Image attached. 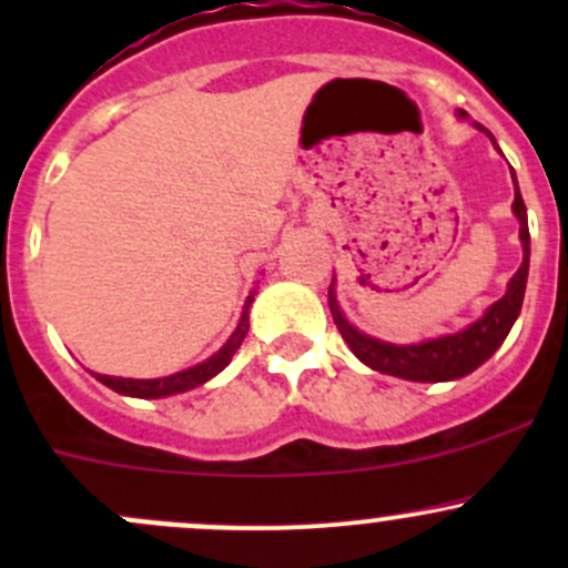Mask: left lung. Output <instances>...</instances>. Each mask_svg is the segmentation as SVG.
Returning a JSON list of instances; mask_svg holds the SVG:
<instances>
[{
	"label": "left lung",
	"mask_w": 568,
	"mask_h": 568,
	"mask_svg": "<svg viewBox=\"0 0 568 568\" xmlns=\"http://www.w3.org/2000/svg\"><path fill=\"white\" fill-rule=\"evenodd\" d=\"M464 114V112H462ZM514 214L519 220V239H523V266L508 283V291L503 300H497L484 318L469 324L464 332L456 335L437 337V341L417 343V346H393V343H382L376 337L363 335L354 329L343 313L337 311L335 294L329 288V311L335 318L337 332L343 341L348 343L354 354L363 359L368 368L379 371V374L400 376L409 382H450L459 376L473 374L478 365H484L491 354L497 352L506 335L511 332L514 321L523 311L525 285H528V263H530V231H528V211H525L523 194L514 192Z\"/></svg>",
	"instance_id": "left-lung-1"
}]
</instances>
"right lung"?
Wrapping results in <instances>:
<instances>
[{
	"mask_svg": "<svg viewBox=\"0 0 568 568\" xmlns=\"http://www.w3.org/2000/svg\"><path fill=\"white\" fill-rule=\"evenodd\" d=\"M250 302H252V296L247 300V305H244L242 321H239V326H236V332L231 335V341H227L225 346L214 354V357L205 359V363L194 365V368H189V371H181V374L162 376V379H120V376H101L99 374V382L101 385L112 387L114 393L134 395V398H162V395L183 393V390H192V387L203 385V382H209L211 376H216L227 363H231L233 354L239 352L242 341L247 337Z\"/></svg>",
	"mask_w": 568,
	"mask_h": 568,
	"instance_id": "1",
	"label": "right lung"
}]
</instances>
